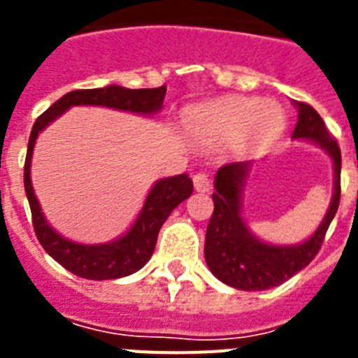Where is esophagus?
<instances>
[{
    "mask_svg": "<svg viewBox=\"0 0 358 358\" xmlns=\"http://www.w3.org/2000/svg\"><path fill=\"white\" fill-rule=\"evenodd\" d=\"M193 185H195V189L199 193H208V191L212 189V184H210V180L204 173H196L193 176Z\"/></svg>",
    "mask_w": 358,
    "mask_h": 358,
    "instance_id": "34e87169",
    "label": "esophagus"
}]
</instances>
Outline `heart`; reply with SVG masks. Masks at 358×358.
Returning a JSON list of instances; mask_svg holds the SVG:
<instances>
[{
	"mask_svg": "<svg viewBox=\"0 0 358 358\" xmlns=\"http://www.w3.org/2000/svg\"><path fill=\"white\" fill-rule=\"evenodd\" d=\"M282 124L284 115L278 103L241 96L193 106L184 115L185 131L206 146L236 141L241 148H255L275 137Z\"/></svg>",
	"mask_w": 358,
	"mask_h": 358,
	"instance_id": "heart-1",
	"label": "heart"
}]
</instances>
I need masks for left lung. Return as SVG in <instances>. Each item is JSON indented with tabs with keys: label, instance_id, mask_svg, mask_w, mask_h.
Instances as JSON below:
<instances>
[{
	"label": "left lung",
	"instance_id": "left-lung-1",
	"mask_svg": "<svg viewBox=\"0 0 358 358\" xmlns=\"http://www.w3.org/2000/svg\"><path fill=\"white\" fill-rule=\"evenodd\" d=\"M299 119L294 129V137H306L316 141L331 154L334 162V195L327 215L305 243L294 247H275L262 243L245 227L239 215L241 208V191L249 176L250 162L227 163L215 176V193L213 213L206 229L204 258L210 271L232 288L258 292L282 284L295 273H299L314 260L322 249L327 229L333 221L340 204V171H342V154L333 135L317 111L305 102H297Z\"/></svg>",
	"mask_w": 358,
	"mask_h": 358
}]
</instances>
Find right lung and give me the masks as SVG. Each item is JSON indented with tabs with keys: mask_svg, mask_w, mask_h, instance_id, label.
Segmentation results:
<instances>
[{
	"mask_svg": "<svg viewBox=\"0 0 358 358\" xmlns=\"http://www.w3.org/2000/svg\"><path fill=\"white\" fill-rule=\"evenodd\" d=\"M165 92H167L165 85L157 89H124L119 85H109L103 89H80L59 98L33 124L24 165V187L29 201L33 229L48 255L78 277L109 280L139 271L150 260L162 224L167 221L174 208L193 193V182L187 174L159 180L146 196L145 206L141 210L139 217L135 219L134 227L122 238L106 245L74 243L59 236L46 223L33 193L29 167L36 135L72 106H106V108L122 109L131 113H156L162 109Z\"/></svg>",
	"mask_w": 358,
	"mask_h": 358,
	"instance_id": "right-lung-1",
	"label": "right lung"
}]
</instances>
